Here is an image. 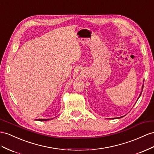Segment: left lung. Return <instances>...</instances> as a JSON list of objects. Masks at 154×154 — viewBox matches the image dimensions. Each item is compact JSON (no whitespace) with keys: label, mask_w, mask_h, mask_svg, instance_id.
I'll list each match as a JSON object with an SVG mask.
<instances>
[{"label":"left lung","mask_w":154,"mask_h":154,"mask_svg":"<svg viewBox=\"0 0 154 154\" xmlns=\"http://www.w3.org/2000/svg\"><path fill=\"white\" fill-rule=\"evenodd\" d=\"M143 87H144V85H143V86H142V90L143 89ZM142 91H143V90H142ZM142 91H141V92H140V95H139V98L140 97V95H141V94H142ZM139 98H138V100H139ZM122 117H123V116H121V117H119L118 118H122Z\"/></svg>","instance_id":"obj_1"}]
</instances>
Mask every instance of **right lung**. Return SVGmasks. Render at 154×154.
Listing matches in <instances>:
<instances>
[{
    "label": "right lung",
    "mask_w": 154,
    "mask_h": 154,
    "mask_svg": "<svg viewBox=\"0 0 154 154\" xmlns=\"http://www.w3.org/2000/svg\"><path fill=\"white\" fill-rule=\"evenodd\" d=\"M36 120H38V121H47V120H49V119H37Z\"/></svg>",
    "instance_id": "obj_1"
}]
</instances>
